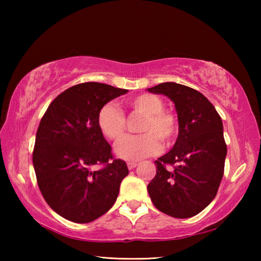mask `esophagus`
Instances as JSON below:
<instances>
[{"instance_id":"esophagus-1","label":"esophagus","mask_w":261,"mask_h":261,"mask_svg":"<svg viewBox=\"0 0 261 261\" xmlns=\"http://www.w3.org/2000/svg\"><path fill=\"white\" fill-rule=\"evenodd\" d=\"M126 165H127V168H129V169L131 170V169L136 168L138 164H137L136 162H127V163H126Z\"/></svg>"}]
</instances>
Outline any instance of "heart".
<instances>
[{"mask_svg": "<svg viewBox=\"0 0 261 261\" xmlns=\"http://www.w3.org/2000/svg\"><path fill=\"white\" fill-rule=\"evenodd\" d=\"M132 113L143 115L139 126L142 135L127 136L115 147L118 157L129 162L157 154L165 146L173 143L178 132L177 116L170 111L164 110L165 103L159 96L142 93L130 98L126 103ZM97 126L101 134L109 140L118 141L124 135L126 120L123 112L113 103H107L99 109Z\"/></svg>", "mask_w": 261, "mask_h": 261, "instance_id": "heart-1", "label": "heart"}]
</instances>
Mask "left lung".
<instances>
[{
    "label": "left lung",
    "instance_id": "1",
    "mask_svg": "<svg viewBox=\"0 0 261 261\" xmlns=\"http://www.w3.org/2000/svg\"><path fill=\"white\" fill-rule=\"evenodd\" d=\"M175 103L179 132L171 150L154 162L157 173L148 193L160 212L177 219L198 214L213 201L224 173L223 124L202 93L167 82L148 88ZM167 164L174 165L167 170Z\"/></svg>",
    "mask_w": 261,
    "mask_h": 261
}]
</instances>
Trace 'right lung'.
<instances>
[{
  "label": "right lung",
  "instance_id": "obj_1",
  "mask_svg": "<svg viewBox=\"0 0 261 261\" xmlns=\"http://www.w3.org/2000/svg\"><path fill=\"white\" fill-rule=\"evenodd\" d=\"M127 90L88 82L71 86L49 105L38 126L32 163L43 198L55 212L76 223L105 214L129 174L125 162L97 126L98 111ZM103 164L96 171L95 166Z\"/></svg>",
  "mask_w": 261,
  "mask_h": 261
}]
</instances>
